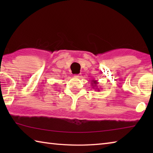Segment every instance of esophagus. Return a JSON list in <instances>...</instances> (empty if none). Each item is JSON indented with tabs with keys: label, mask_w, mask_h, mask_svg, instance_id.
Listing matches in <instances>:
<instances>
[{
	"label": "esophagus",
	"mask_w": 153,
	"mask_h": 153,
	"mask_svg": "<svg viewBox=\"0 0 153 153\" xmlns=\"http://www.w3.org/2000/svg\"><path fill=\"white\" fill-rule=\"evenodd\" d=\"M81 74H76V75H74V77H76V78H77V79H78V78H80V77H81Z\"/></svg>",
	"instance_id": "esophagus-1"
}]
</instances>
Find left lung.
I'll use <instances>...</instances> for the list:
<instances>
[{
  "label": "left lung",
  "mask_w": 153,
  "mask_h": 153,
  "mask_svg": "<svg viewBox=\"0 0 153 153\" xmlns=\"http://www.w3.org/2000/svg\"><path fill=\"white\" fill-rule=\"evenodd\" d=\"M92 88H96V89H97L98 88H95V87H97V84H98V82L97 81V80H92Z\"/></svg>",
  "instance_id": "left-lung-1"
}]
</instances>
